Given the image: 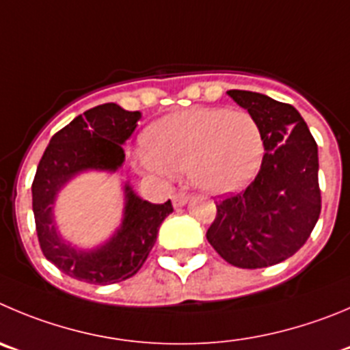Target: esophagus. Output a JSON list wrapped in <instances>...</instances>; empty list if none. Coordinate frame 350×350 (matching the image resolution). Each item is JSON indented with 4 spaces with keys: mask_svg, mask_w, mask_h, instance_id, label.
Returning a JSON list of instances; mask_svg holds the SVG:
<instances>
[{
    "mask_svg": "<svg viewBox=\"0 0 350 350\" xmlns=\"http://www.w3.org/2000/svg\"><path fill=\"white\" fill-rule=\"evenodd\" d=\"M188 200H190V195L181 193V191L172 195V204H174V207H183V205L188 204Z\"/></svg>",
    "mask_w": 350,
    "mask_h": 350,
    "instance_id": "obj_1",
    "label": "esophagus"
}]
</instances>
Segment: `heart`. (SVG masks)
<instances>
[{
    "mask_svg": "<svg viewBox=\"0 0 350 350\" xmlns=\"http://www.w3.org/2000/svg\"><path fill=\"white\" fill-rule=\"evenodd\" d=\"M143 169L155 174L188 171L212 195L241 190L256 178L264 157L259 122L243 109L197 107L155 120L143 135Z\"/></svg>",
    "mask_w": 350,
    "mask_h": 350,
    "instance_id": "heart-1",
    "label": "heart"
}]
</instances>
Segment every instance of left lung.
<instances>
[{
	"instance_id": "obj_1",
	"label": "left lung",
	"mask_w": 350,
	"mask_h": 350,
	"mask_svg": "<svg viewBox=\"0 0 350 350\" xmlns=\"http://www.w3.org/2000/svg\"><path fill=\"white\" fill-rule=\"evenodd\" d=\"M228 94L259 122L264 157L243 191L215 202L217 214L207 240L226 262L257 269L292 257L318 223V145L288 103L252 91L230 90Z\"/></svg>"
}]
</instances>
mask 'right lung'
Instances as JSON below:
<instances>
[{
  "label": "right lung",
  "instance_id": "1",
  "mask_svg": "<svg viewBox=\"0 0 350 350\" xmlns=\"http://www.w3.org/2000/svg\"><path fill=\"white\" fill-rule=\"evenodd\" d=\"M139 112L103 103L77 116L60 129L39 160L32 183V211L41 250L67 276L93 285H112L135 276L155 245L171 200L150 204L129 183L124 185L122 221L116 233L94 249H77L65 240L55 221V200L72 178L86 171L116 172L124 164L122 145L135 133Z\"/></svg>",
  "mask_w": 350,
  "mask_h": 350
}]
</instances>
